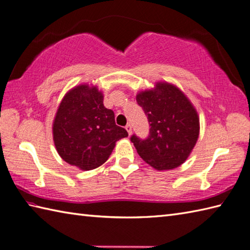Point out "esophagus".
I'll return each instance as SVG.
<instances>
[{
  "label": "esophagus",
  "instance_id": "obj_1",
  "mask_svg": "<svg viewBox=\"0 0 250 250\" xmlns=\"http://www.w3.org/2000/svg\"><path fill=\"white\" fill-rule=\"evenodd\" d=\"M125 130H126V132H128L129 135L132 134V126H131V125H125Z\"/></svg>",
  "mask_w": 250,
  "mask_h": 250
}]
</instances>
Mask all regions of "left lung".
<instances>
[{
  "label": "left lung",
  "mask_w": 250,
  "mask_h": 250,
  "mask_svg": "<svg viewBox=\"0 0 250 250\" xmlns=\"http://www.w3.org/2000/svg\"><path fill=\"white\" fill-rule=\"evenodd\" d=\"M150 129L147 139L133 134L137 153L158 171L173 169L183 164L196 144L200 121L193 105L183 91L168 83H157L151 90L136 95Z\"/></svg>",
  "instance_id": "8db88e82"
}]
</instances>
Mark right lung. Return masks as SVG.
I'll return each mask as SVG.
<instances>
[{"label": "right lung", "mask_w": 250, "mask_h": 250, "mask_svg": "<svg viewBox=\"0 0 250 250\" xmlns=\"http://www.w3.org/2000/svg\"><path fill=\"white\" fill-rule=\"evenodd\" d=\"M52 133L59 156L83 171L102 166L116 142L128 136L125 129L115 124L114 111L104 106L102 92L89 84H79L64 95Z\"/></svg>", "instance_id": "obj_1"}]
</instances>
